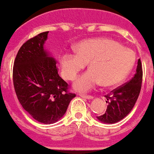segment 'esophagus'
<instances>
[{"label":"esophagus","mask_w":154,"mask_h":154,"mask_svg":"<svg viewBox=\"0 0 154 154\" xmlns=\"http://www.w3.org/2000/svg\"><path fill=\"white\" fill-rule=\"evenodd\" d=\"M81 97H82V98H85V99H88V100H91L93 99V97L92 96L90 95H84V94H80Z\"/></svg>","instance_id":"1"}]
</instances>
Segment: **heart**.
I'll return each instance as SVG.
<instances>
[{
  "label": "heart",
  "instance_id": "obj_1",
  "mask_svg": "<svg viewBox=\"0 0 154 154\" xmlns=\"http://www.w3.org/2000/svg\"><path fill=\"white\" fill-rule=\"evenodd\" d=\"M75 53H64L60 58L62 77L74 80L88 63V71L77 78L73 88L77 92L90 91L99 84L105 88L120 84L128 76L135 63L130 48L114 40L97 38L82 41L74 46Z\"/></svg>",
  "mask_w": 154,
  "mask_h": 154
}]
</instances>
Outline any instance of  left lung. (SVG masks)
Segmentation results:
<instances>
[{
    "mask_svg": "<svg viewBox=\"0 0 154 154\" xmlns=\"http://www.w3.org/2000/svg\"><path fill=\"white\" fill-rule=\"evenodd\" d=\"M143 70L140 59L137 61L136 72L131 80L106 96L108 103L106 112L97 117L101 122L113 124L121 121L129 113L140 93Z\"/></svg>",
    "mask_w": 154,
    "mask_h": 154,
    "instance_id": "obj_1",
    "label": "left lung"
}]
</instances>
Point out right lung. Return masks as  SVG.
I'll return each mask as SVG.
<instances>
[{"mask_svg":"<svg viewBox=\"0 0 154 154\" xmlns=\"http://www.w3.org/2000/svg\"><path fill=\"white\" fill-rule=\"evenodd\" d=\"M49 32L26 42L18 51L13 66V83L22 107L35 120L52 124L66 113L76 97L58 74L57 61L44 48Z\"/></svg>","mask_w":154,"mask_h":154,"instance_id":"right-lung-1","label":"right lung"}]
</instances>
